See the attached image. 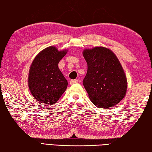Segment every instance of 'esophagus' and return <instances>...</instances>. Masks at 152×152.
<instances>
[{
	"label": "esophagus",
	"mask_w": 152,
	"mask_h": 152,
	"mask_svg": "<svg viewBox=\"0 0 152 152\" xmlns=\"http://www.w3.org/2000/svg\"><path fill=\"white\" fill-rule=\"evenodd\" d=\"M78 80H76V79H75V80H70V84H74L78 83Z\"/></svg>",
	"instance_id": "esophagus-1"
}]
</instances>
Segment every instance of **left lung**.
<instances>
[{"instance_id":"8db88e82","label":"left lung","mask_w":152,"mask_h":152,"mask_svg":"<svg viewBox=\"0 0 152 152\" xmlns=\"http://www.w3.org/2000/svg\"><path fill=\"white\" fill-rule=\"evenodd\" d=\"M83 56L88 64L83 85L90 100L99 109L117 104L125 96L127 81L117 56L104 47L85 49Z\"/></svg>"}]
</instances>
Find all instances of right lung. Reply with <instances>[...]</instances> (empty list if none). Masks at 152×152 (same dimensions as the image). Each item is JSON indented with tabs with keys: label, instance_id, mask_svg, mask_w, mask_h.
Here are the masks:
<instances>
[{
	"label": "right lung",
	"instance_id": "obj_1",
	"mask_svg": "<svg viewBox=\"0 0 152 152\" xmlns=\"http://www.w3.org/2000/svg\"><path fill=\"white\" fill-rule=\"evenodd\" d=\"M68 52L54 46L43 50L31 65L28 86L33 96L40 103H56L68 86V82L58 68V63Z\"/></svg>",
	"mask_w": 152,
	"mask_h": 152
}]
</instances>
